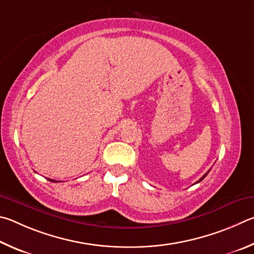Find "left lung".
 <instances>
[{
	"instance_id": "left-lung-1",
	"label": "left lung",
	"mask_w": 254,
	"mask_h": 254,
	"mask_svg": "<svg viewBox=\"0 0 254 254\" xmlns=\"http://www.w3.org/2000/svg\"><path fill=\"white\" fill-rule=\"evenodd\" d=\"M208 172H210V171H208ZM208 172L207 173H205V174H204L202 177H201V179H199L197 182H196V183H199V182H201V181H203V179H205V176L208 174ZM196 183H195V184H196Z\"/></svg>"
}]
</instances>
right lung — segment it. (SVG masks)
<instances>
[{
	"label": "right lung",
	"mask_w": 254,
	"mask_h": 254,
	"mask_svg": "<svg viewBox=\"0 0 254 254\" xmlns=\"http://www.w3.org/2000/svg\"><path fill=\"white\" fill-rule=\"evenodd\" d=\"M47 180H49L50 182H58V181H55V180H51V179H47Z\"/></svg>",
	"instance_id": "1"
}]
</instances>
